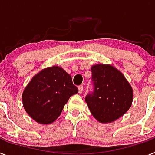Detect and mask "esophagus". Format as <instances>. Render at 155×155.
Segmentation results:
<instances>
[{
	"mask_svg": "<svg viewBox=\"0 0 155 155\" xmlns=\"http://www.w3.org/2000/svg\"><path fill=\"white\" fill-rule=\"evenodd\" d=\"M78 92H79V93H82L83 92V85H79Z\"/></svg>",
	"mask_w": 155,
	"mask_h": 155,
	"instance_id": "1",
	"label": "esophagus"
}]
</instances>
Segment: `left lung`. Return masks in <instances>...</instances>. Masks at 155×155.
Wrapping results in <instances>:
<instances>
[{
    "instance_id": "8db88e82",
    "label": "left lung",
    "mask_w": 155,
    "mask_h": 155,
    "mask_svg": "<svg viewBox=\"0 0 155 155\" xmlns=\"http://www.w3.org/2000/svg\"><path fill=\"white\" fill-rule=\"evenodd\" d=\"M91 71L93 90L87 94L85 102L97 121L112 122L130 108L133 88L124 75L110 65H95Z\"/></svg>"
}]
</instances>
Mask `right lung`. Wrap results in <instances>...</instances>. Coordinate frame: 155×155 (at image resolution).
<instances>
[{
  "instance_id": "1",
  "label": "right lung",
  "mask_w": 155,
  "mask_h": 155,
  "mask_svg": "<svg viewBox=\"0 0 155 155\" xmlns=\"http://www.w3.org/2000/svg\"><path fill=\"white\" fill-rule=\"evenodd\" d=\"M78 92L71 75L61 67H49L38 73L27 84L22 93V104L34 121L50 124L61 114L70 97Z\"/></svg>"
}]
</instances>
